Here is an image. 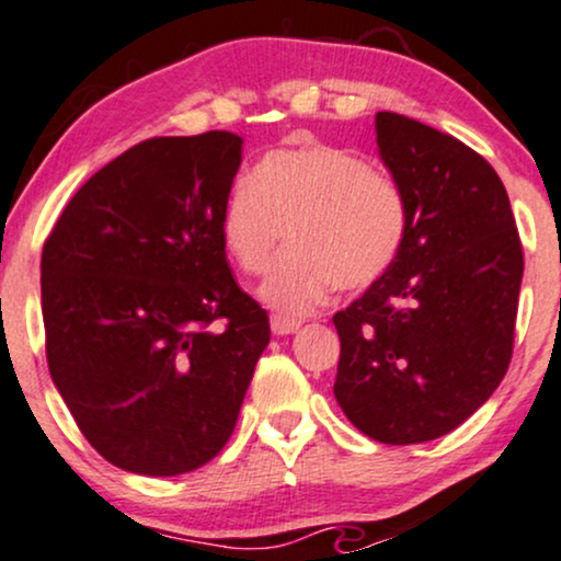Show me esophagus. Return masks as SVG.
Listing matches in <instances>:
<instances>
[{"label": "esophagus", "instance_id": "34e87169", "mask_svg": "<svg viewBox=\"0 0 561 561\" xmlns=\"http://www.w3.org/2000/svg\"><path fill=\"white\" fill-rule=\"evenodd\" d=\"M300 330V321L298 319H287V317H272V332L276 334V337H285V334H293Z\"/></svg>", "mask_w": 561, "mask_h": 561}]
</instances>
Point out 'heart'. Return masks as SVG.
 I'll use <instances>...</instances> for the list:
<instances>
[{"instance_id": "obj_1", "label": "heart", "mask_w": 561, "mask_h": 561, "mask_svg": "<svg viewBox=\"0 0 561 561\" xmlns=\"http://www.w3.org/2000/svg\"><path fill=\"white\" fill-rule=\"evenodd\" d=\"M405 197L388 173L343 147L302 141L268 152L253 176L231 184L221 242L244 274H263L287 231L289 253L259 295L282 317H308L334 287L366 289L401 253Z\"/></svg>"}]
</instances>
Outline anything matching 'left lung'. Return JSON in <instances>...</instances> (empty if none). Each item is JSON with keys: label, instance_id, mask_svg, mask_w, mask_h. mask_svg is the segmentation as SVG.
Returning <instances> with one entry per match:
<instances>
[{"label": "left lung", "instance_id": "left-lung-1", "mask_svg": "<svg viewBox=\"0 0 561 561\" xmlns=\"http://www.w3.org/2000/svg\"><path fill=\"white\" fill-rule=\"evenodd\" d=\"M375 126L409 224L382 279L334 313V398L371 440L411 446L448 435L501 385L525 261L485 158L405 115L377 113Z\"/></svg>", "mask_w": 561, "mask_h": 561}]
</instances>
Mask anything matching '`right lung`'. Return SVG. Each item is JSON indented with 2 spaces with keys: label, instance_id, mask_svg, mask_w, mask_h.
<instances>
[{
  "label": "right lung",
  "instance_id": "add662e5",
  "mask_svg": "<svg viewBox=\"0 0 561 561\" xmlns=\"http://www.w3.org/2000/svg\"><path fill=\"white\" fill-rule=\"evenodd\" d=\"M240 163L229 131L141 141L76 192L44 242L49 375L83 437L126 472L208 465L272 337L221 242Z\"/></svg>",
  "mask_w": 561,
  "mask_h": 561
}]
</instances>
